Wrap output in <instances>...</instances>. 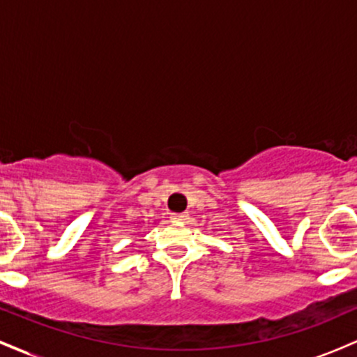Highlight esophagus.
<instances>
[{"label": "esophagus", "mask_w": 357, "mask_h": 357, "mask_svg": "<svg viewBox=\"0 0 357 357\" xmlns=\"http://www.w3.org/2000/svg\"><path fill=\"white\" fill-rule=\"evenodd\" d=\"M171 220L186 221L188 220V213H171Z\"/></svg>", "instance_id": "1"}]
</instances>
